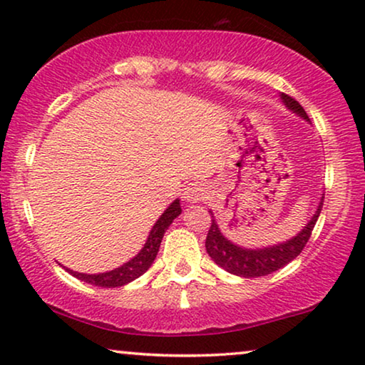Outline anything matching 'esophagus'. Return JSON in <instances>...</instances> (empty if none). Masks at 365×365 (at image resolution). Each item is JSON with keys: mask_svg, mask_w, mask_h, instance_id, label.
Listing matches in <instances>:
<instances>
[{"mask_svg": "<svg viewBox=\"0 0 365 365\" xmlns=\"http://www.w3.org/2000/svg\"><path fill=\"white\" fill-rule=\"evenodd\" d=\"M207 196V187L206 184L202 182H189L186 187H184V199L191 202H199L202 201L204 197Z\"/></svg>", "mask_w": 365, "mask_h": 365, "instance_id": "1", "label": "esophagus"}]
</instances>
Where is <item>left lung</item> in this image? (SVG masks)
Wrapping results in <instances>:
<instances>
[{"mask_svg": "<svg viewBox=\"0 0 365 365\" xmlns=\"http://www.w3.org/2000/svg\"><path fill=\"white\" fill-rule=\"evenodd\" d=\"M281 98L289 109H292L294 113H297L304 119H309L304 108L292 96L282 93ZM322 204L324 201H321L314 217L296 237H292L287 242L277 244V246L257 249V251L256 249H242L236 246V244H232L231 241H227L221 234V231H219L216 219L212 216L211 227H209L206 237L207 254L212 257V261L219 267L226 269L227 272L236 274V276L241 277H262L271 272H276L286 266V264L294 261L302 252V249L306 247L309 237L312 234V229L317 222L319 214L322 211Z\"/></svg>", "mask_w": 365, "mask_h": 365, "instance_id": "left-lung-1", "label": "left lung"}]
</instances>
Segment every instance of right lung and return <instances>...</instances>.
Wrapping results in <instances>:
<instances>
[{
    "mask_svg": "<svg viewBox=\"0 0 365 365\" xmlns=\"http://www.w3.org/2000/svg\"><path fill=\"white\" fill-rule=\"evenodd\" d=\"M179 214H181V206H179V199H176V201L164 211L163 216L158 219V222L153 226L151 234H149L148 241L141 249V252H139L134 259H131V261L124 264V266L103 274H81L69 271V269H66V271L69 274H73V276L79 279V281L93 284V286L98 287H121L124 284L134 281V279L143 276V274L151 267V264L158 256L164 232H166V229L171 226V222L179 216Z\"/></svg>",
    "mask_w": 365,
    "mask_h": 365,
    "instance_id": "add662e5",
    "label": "right lung"
}]
</instances>
